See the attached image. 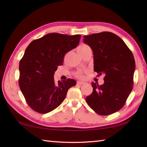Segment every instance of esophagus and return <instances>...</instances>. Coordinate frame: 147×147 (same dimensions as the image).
Here are the masks:
<instances>
[{
    "label": "esophagus",
    "mask_w": 147,
    "mask_h": 147,
    "mask_svg": "<svg viewBox=\"0 0 147 147\" xmlns=\"http://www.w3.org/2000/svg\"><path fill=\"white\" fill-rule=\"evenodd\" d=\"M84 83H85L83 82H77V84H78V85H83Z\"/></svg>",
    "instance_id": "esophagus-1"
}]
</instances>
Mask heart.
I'll use <instances>...</instances> for the list:
<instances>
[{
  "mask_svg": "<svg viewBox=\"0 0 147 147\" xmlns=\"http://www.w3.org/2000/svg\"><path fill=\"white\" fill-rule=\"evenodd\" d=\"M88 47V46L86 45H80L78 48V49L85 48V47ZM77 76H78V77H79V78H83V74H81V73L78 74V75H77Z\"/></svg>",
  "mask_w": 147,
  "mask_h": 147,
  "instance_id": "1",
  "label": "heart"
}]
</instances>
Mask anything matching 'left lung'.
Returning <instances> with one entry per match:
<instances>
[{
  "instance_id": "obj_1",
  "label": "left lung",
  "mask_w": 147,
  "mask_h": 147,
  "mask_svg": "<svg viewBox=\"0 0 147 147\" xmlns=\"http://www.w3.org/2000/svg\"><path fill=\"white\" fill-rule=\"evenodd\" d=\"M83 42L93 51L94 71L99 75L105 74L103 85L92 82L93 92L86 101L96 114H113L123 108L132 91L135 69L133 53L119 36L111 32L84 36Z\"/></svg>"
}]
</instances>
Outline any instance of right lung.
<instances>
[{"mask_svg": "<svg viewBox=\"0 0 147 147\" xmlns=\"http://www.w3.org/2000/svg\"><path fill=\"white\" fill-rule=\"evenodd\" d=\"M82 36L49 33L33 40L20 60L19 85L30 107L46 114L60 105L68 90L76 82L67 79L58 83L54 75L63 64L65 54L78 45Z\"/></svg>", "mask_w": 147, "mask_h": 147, "instance_id": "right-lung-1", "label": "right lung"}]
</instances>
